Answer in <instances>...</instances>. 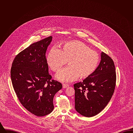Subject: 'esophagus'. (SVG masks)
I'll return each instance as SVG.
<instances>
[{
    "instance_id": "34e87169",
    "label": "esophagus",
    "mask_w": 133,
    "mask_h": 133,
    "mask_svg": "<svg viewBox=\"0 0 133 133\" xmlns=\"http://www.w3.org/2000/svg\"><path fill=\"white\" fill-rule=\"evenodd\" d=\"M62 86H63V88H66L69 87V85L66 84H63Z\"/></svg>"
}]
</instances>
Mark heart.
<instances>
[{
    "mask_svg": "<svg viewBox=\"0 0 133 133\" xmlns=\"http://www.w3.org/2000/svg\"><path fill=\"white\" fill-rule=\"evenodd\" d=\"M67 61L69 66L56 75L57 79L63 82H72L79 77L80 79L90 77L97 69L100 58L97 52L79 41L66 43L60 50L53 48L46 57L47 63L54 72L59 71Z\"/></svg>",
    "mask_w": 133,
    "mask_h": 133,
    "instance_id": "obj_1",
    "label": "heart"
}]
</instances>
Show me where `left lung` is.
I'll use <instances>...</instances> for the list:
<instances>
[{"label": "left lung", "instance_id": "8db88e82", "mask_svg": "<svg viewBox=\"0 0 133 133\" xmlns=\"http://www.w3.org/2000/svg\"><path fill=\"white\" fill-rule=\"evenodd\" d=\"M101 56V62L94 74L74 85L75 109L87 117L101 112L110 101L116 86L114 61L103 52Z\"/></svg>", "mask_w": 133, "mask_h": 133}]
</instances>
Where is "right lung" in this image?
Returning <instances> with one entry per match:
<instances>
[{
	"label": "right lung",
	"instance_id": "add662e5",
	"mask_svg": "<svg viewBox=\"0 0 133 133\" xmlns=\"http://www.w3.org/2000/svg\"><path fill=\"white\" fill-rule=\"evenodd\" d=\"M52 37L34 43L18 53L10 71L13 87L21 104L38 117L50 114L54 109L53 98L62 88L52 80L45 56Z\"/></svg>",
	"mask_w": 133,
	"mask_h": 133
}]
</instances>
